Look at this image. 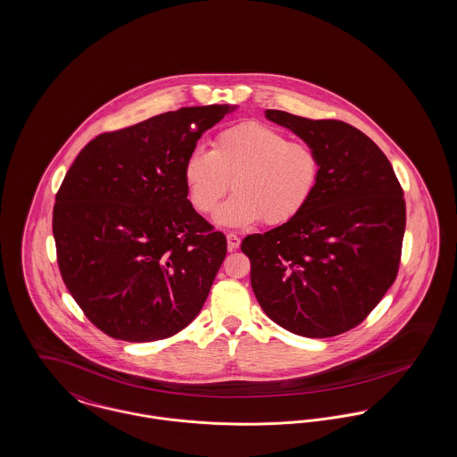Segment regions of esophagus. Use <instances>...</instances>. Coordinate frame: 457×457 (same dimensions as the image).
<instances>
[{"instance_id":"esophagus-1","label":"esophagus","mask_w":457,"mask_h":457,"mask_svg":"<svg viewBox=\"0 0 457 457\" xmlns=\"http://www.w3.org/2000/svg\"><path fill=\"white\" fill-rule=\"evenodd\" d=\"M226 240H228V248L229 250H237L240 246V238L235 233H228Z\"/></svg>"}]
</instances>
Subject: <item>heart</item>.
I'll use <instances>...</instances> for the list:
<instances>
[{"instance_id": "obj_1", "label": "heart", "mask_w": 457, "mask_h": 457, "mask_svg": "<svg viewBox=\"0 0 457 457\" xmlns=\"http://www.w3.org/2000/svg\"><path fill=\"white\" fill-rule=\"evenodd\" d=\"M321 162L308 142L288 141L278 129L245 121L222 130L212 151L195 147L184 163V184L193 207L211 213L231 187L235 195L215 212L226 228L264 219L270 226L295 219L315 195Z\"/></svg>"}]
</instances>
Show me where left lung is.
Wrapping results in <instances>:
<instances>
[{"label": "left lung", "mask_w": 457, "mask_h": 457, "mask_svg": "<svg viewBox=\"0 0 457 457\" xmlns=\"http://www.w3.org/2000/svg\"><path fill=\"white\" fill-rule=\"evenodd\" d=\"M264 114L315 147L321 176L295 219L242 242L252 290L285 330L332 337L356 327L396 278L403 191L385 153L352 125L278 109Z\"/></svg>", "instance_id": "left-lung-1"}]
</instances>
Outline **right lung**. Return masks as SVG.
<instances>
[{"label": "right lung", "mask_w": 457, "mask_h": 457, "mask_svg": "<svg viewBox=\"0 0 457 457\" xmlns=\"http://www.w3.org/2000/svg\"><path fill=\"white\" fill-rule=\"evenodd\" d=\"M237 107H180L101 134L71 165L54 205L59 270L107 336L165 339L204 308L228 244L187 200L184 163Z\"/></svg>", "instance_id": "right-lung-1"}]
</instances>
